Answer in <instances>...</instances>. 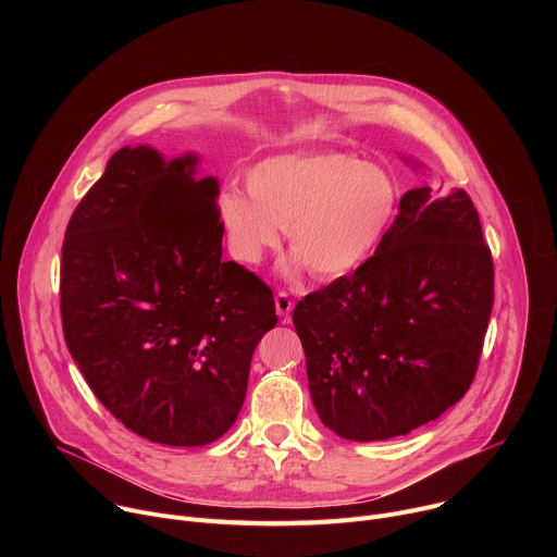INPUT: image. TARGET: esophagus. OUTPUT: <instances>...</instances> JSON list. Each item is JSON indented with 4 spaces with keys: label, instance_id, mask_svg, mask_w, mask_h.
<instances>
[{
    "label": "esophagus",
    "instance_id": "obj_1",
    "mask_svg": "<svg viewBox=\"0 0 557 557\" xmlns=\"http://www.w3.org/2000/svg\"><path fill=\"white\" fill-rule=\"evenodd\" d=\"M275 310H277V314L282 317V320L286 322L288 317H290V312H293V299L286 293H277L275 295Z\"/></svg>",
    "mask_w": 557,
    "mask_h": 557
}]
</instances>
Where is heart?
Returning <instances> with one entry per match:
<instances>
[{
    "label": "heart",
    "mask_w": 557,
    "mask_h": 557,
    "mask_svg": "<svg viewBox=\"0 0 557 557\" xmlns=\"http://www.w3.org/2000/svg\"><path fill=\"white\" fill-rule=\"evenodd\" d=\"M247 194L226 189L218 220L231 253L258 264L280 247L295 251L288 273L339 280L361 269L383 245L401 209V187L381 165L348 151L280 153L247 174Z\"/></svg>",
    "instance_id": "b5f03b06"
}]
</instances>
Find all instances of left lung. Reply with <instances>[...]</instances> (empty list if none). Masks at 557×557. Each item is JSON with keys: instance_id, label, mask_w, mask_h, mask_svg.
I'll return each mask as SVG.
<instances>
[{"instance_id": "8db88e82", "label": "left lung", "mask_w": 557, "mask_h": 557, "mask_svg": "<svg viewBox=\"0 0 557 557\" xmlns=\"http://www.w3.org/2000/svg\"><path fill=\"white\" fill-rule=\"evenodd\" d=\"M492 304L494 262L471 198L404 194L379 251L293 310L322 423L370 443L438 419L471 385Z\"/></svg>"}]
</instances>
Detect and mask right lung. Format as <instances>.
<instances>
[{"mask_svg":"<svg viewBox=\"0 0 557 557\" xmlns=\"http://www.w3.org/2000/svg\"><path fill=\"white\" fill-rule=\"evenodd\" d=\"M198 153L121 147L76 205L61 249V322L97 399L134 434L198 447L237 419L273 290L222 262L218 178Z\"/></svg>","mask_w":557,"mask_h":557,"instance_id":"obj_1","label":"right lung"}]
</instances>
